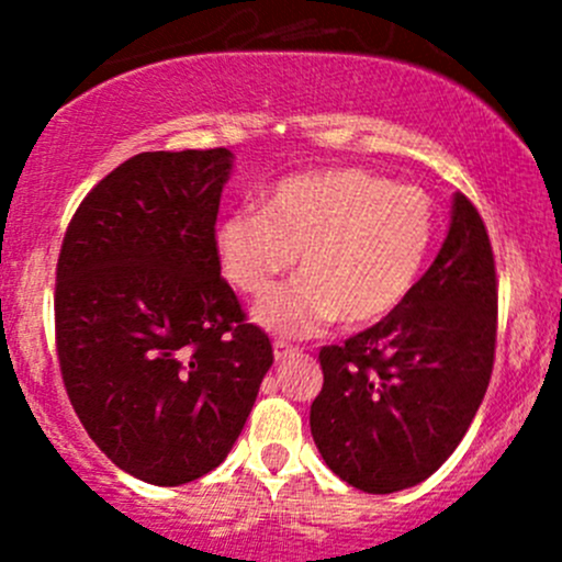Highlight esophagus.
Wrapping results in <instances>:
<instances>
[{
  "label": "esophagus",
  "instance_id": "34e87169",
  "mask_svg": "<svg viewBox=\"0 0 562 562\" xmlns=\"http://www.w3.org/2000/svg\"><path fill=\"white\" fill-rule=\"evenodd\" d=\"M293 356H299V348H293V345L277 339V342H274V359L277 361H288V359H293Z\"/></svg>",
  "mask_w": 562,
  "mask_h": 562
}]
</instances>
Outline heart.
I'll list each match as a JSON object with an SVG mask.
<instances>
[{
  "instance_id": "1",
  "label": "heart",
  "mask_w": 562,
  "mask_h": 562,
  "mask_svg": "<svg viewBox=\"0 0 562 562\" xmlns=\"http://www.w3.org/2000/svg\"><path fill=\"white\" fill-rule=\"evenodd\" d=\"M435 234L427 192L364 168H326L277 181L263 209L228 214L214 231L225 277L247 296L274 288L299 255V277L255 310L277 334L304 337L337 317L367 328L416 285Z\"/></svg>"
}]
</instances>
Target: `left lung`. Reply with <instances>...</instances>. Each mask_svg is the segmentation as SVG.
<instances>
[{"instance_id":"left-lung-1","label":"left lung","mask_w":562,"mask_h":562,"mask_svg":"<svg viewBox=\"0 0 562 562\" xmlns=\"http://www.w3.org/2000/svg\"><path fill=\"white\" fill-rule=\"evenodd\" d=\"M497 277L490 236L457 192L438 258L405 302L321 350L310 429L323 462L370 495L422 484L468 432L495 361Z\"/></svg>"}]
</instances>
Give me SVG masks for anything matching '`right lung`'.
I'll return each instance as SVG.
<instances>
[{
  "mask_svg": "<svg viewBox=\"0 0 562 562\" xmlns=\"http://www.w3.org/2000/svg\"><path fill=\"white\" fill-rule=\"evenodd\" d=\"M228 149L144 151L81 201L56 263V353L89 438L146 484L217 468L274 353L220 277Z\"/></svg>",
  "mask_w": 562,
  "mask_h": 562,
  "instance_id": "1",
  "label": "right lung"
}]
</instances>
